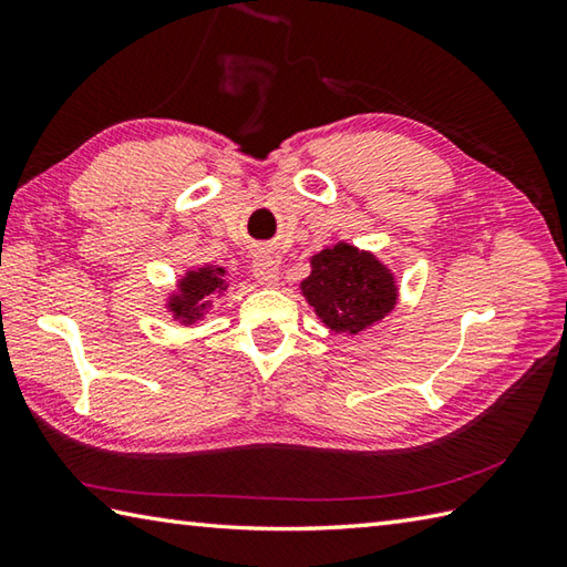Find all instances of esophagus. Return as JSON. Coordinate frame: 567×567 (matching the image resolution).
<instances>
[{"mask_svg": "<svg viewBox=\"0 0 567 567\" xmlns=\"http://www.w3.org/2000/svg\"><path fill=\"white\" fill-rule=\"evenodd\" d=\"M252 275L262 287H272L280 280V265L270 256L268 250H260L256 258H252Z\"/></svg>", "mask_w": 567, "mask_h": 567, "instance_id": "esophagus-1", "label": "esophagus"}]
</instances>
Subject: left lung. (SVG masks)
I'll use <instances>...</instances> for the list:
<instances>
[{"instance_id":"left-lung-1","label":"left lung","mask_w":567,"mask_h":567,"mask_svg":"<svg viewBox=\"0 0 567 567\" xmlns=\"http://www.w3.org/2000/svg\"><path fill=\"white\" fill-rule=\"evenodd\" d=\"M302 295L336 333H360L382 321L396 305L394 275L368 250L336 244L311 256Z\"/></svg>"}]
</instances>
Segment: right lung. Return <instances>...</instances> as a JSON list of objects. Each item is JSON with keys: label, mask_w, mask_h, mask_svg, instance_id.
Wrapping results in <instances>:
<instances>
[{"label": "right lung", "mask_w": 567, "mask_h": 567, "mask_svg": "<svg viewBox=\"0 0 567 567\" xmlns=\"http://www.w3.org/2000/svg\"><path fill=\"white\" fill-rule=\"evenodd\" d=\"M226 270L214 268V265H204L197 270H187L183 280L177 282V292L167 299V309L173 311V317L189 327L199 319H204L207 309L212 307V297L226 290L224 280Z\"/></svg>", "instance_id": "1"}]
</instances>
